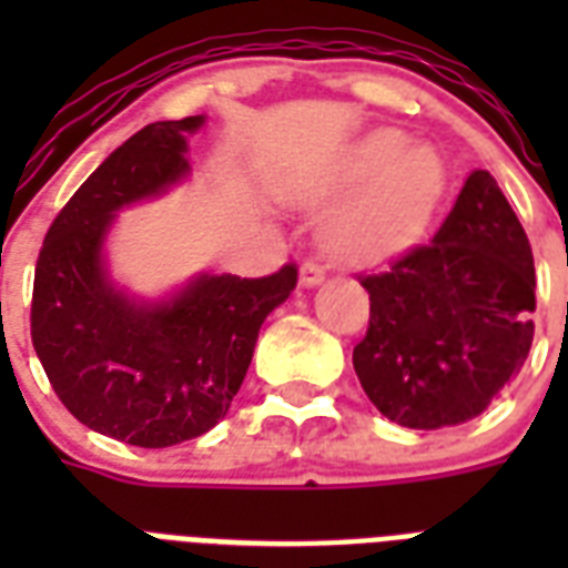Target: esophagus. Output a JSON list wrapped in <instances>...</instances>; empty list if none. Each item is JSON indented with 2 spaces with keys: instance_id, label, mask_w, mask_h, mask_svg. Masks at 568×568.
Instances as JSON below:
<instances>
[{
  "instance_id": "34e87169",
  "label": "esophagus",
  "mask_w": 568,
  "mask_h": 568,
  "mask_svg": "<svg viewBox=\"0 0 568 568\" xmlns=\"http://www.w3.org/2000/svg\"><path fill=\"white\" fill-rule=\"evenodd\" d=\"M321 280H324V267H321L315 258H306L301 265V283L306 285V288H312V285H318Z\"/></svg>"
}]
</instances>
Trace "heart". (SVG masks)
<instances>
[{
	"label": "heart",
	"mask_w": 568,
	"mask_h": 568,
	"mask_svg": "<svg viewBox=\"0 0 568 568\" xmlns=\"http://www.w3.org/2000/svg\"><path fill=\"white\" fill-rule=\"evenodd\" d=\"M345 185H368L329 223L327 241L338 256L372 262L422 239L445 191V168L430 146H406L397 132H377L345 164Z\"/></svg>",
	"instance_id": "obj_1"
}]
</instances>
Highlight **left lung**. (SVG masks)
<instances>
[{
    "instance_id": "obj_1",
    "label": "left lung",
    "mask_w": 568,
    "mask_h": 568,
    "mask_svg": "<svg viewBox=\"0 0 568 568\" xmlns=\"http://www.w3.org/2000/svg\"><path fill=\"white\" fill-rule=\"evenodd\" d=\"M359 283L372 318L354 368L388 422L413 430L468 422L528 359L534 253L489 171L468 176L433 241Z\"/></svg>"
}]
</instances>
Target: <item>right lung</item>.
Returning a JSON list of instances; mask_svg holds the SVG:
<instances>
[{
	"mask_svg": "<svg viewBox=\"0 0 568 568\" xmlns=\"http://www.w3.org/2000/svg\"><path fill=\"white\" fill-rule=\"evenodd\" d=\"M200 126V114L162 120L118 146L58 212L34 267L31 345L58 400L138 448H171L221 422L262 321L297 285L292 262L258 280L203 274L162 303L109 283L102 241L114 214L189 173L185 135Z\"/></svg>",
	"mask_w": 568,
	"mask_h": 568,
	"instance_id": "1",
	"label": "right lung"
}]
</instances>
